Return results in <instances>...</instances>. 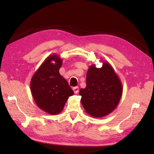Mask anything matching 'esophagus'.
Here are the masks:
<instances>
[{
    "label": "esophagus",
    "mask_w": 154,
    "mask_h": 154,
    "mask_svg": "<svg viewBox=\"0 0 154 154\" xmlns=\"http://www.w3.org/2000/svg\"><path fill=\"white\" fill-rule=\"evenodd\" d=\"M73 91L75 93V94H78V93L79 92V88L78 87H75L73 88Z\"/></svg>",
    "instance_id": "34e87169"
}]
</instances>
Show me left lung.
<instances>
[{
    "label": "left lung",
    "instance_id": "obj_1",
    "mask_svg": "<svg viewBox=\"0 0 154 154\" xmlns=\"http://www.w3.org/2000/svg\"><path fill=\"white\" fill-rule=\"evenodd\" d=\"M87 85L80 91L81 103L86 112L94 118L110 114L118 106L123 86L114 69L107 62L101 68L91 65L87 72Z\"/></svg>",
    "mask_w": 154,
    "mask_h": 154
}]
</instances>
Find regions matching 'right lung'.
Wrapping results in <instances>:
<instances>
[{
	"instance_id": "add662e5",
	"label": "right lung",
	"mask_w": 154,
	"mask_h": 154,
	"mask_svg": "<svg viewBox=\"0 0 154 154\" xmlns=\"http://www.w3.org/2000/svg\"><path fill=\"white\" fill-rule=\"evenodd\" d=\"M62 66V58L56 54H51L31 80V91L36 104L51 115L61 112L69 97L74 94L67 80L59 73Z\"/></svg>"
}]
</instances>
